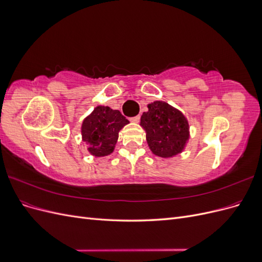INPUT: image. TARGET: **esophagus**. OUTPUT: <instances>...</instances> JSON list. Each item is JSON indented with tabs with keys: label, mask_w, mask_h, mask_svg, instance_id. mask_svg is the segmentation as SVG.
Wrapping results in <instances>:
<instances>
[{
	"label": "esophagus",
	"mask_w": 262,
	"mask_h": 262,
	"mask_svg": "<svg viewBox=\"0 0 262 262\" xmlns=\"http://www.w3.org/2000/svg\"><path fill=\"white\" fill-rule=\"evenodd\" d=\"M130 120L132 121V122H134V123H138L139 121H140V115H138V116H136V117H132Z\"/></svg>",
	"instance_id": "obj_1"
}]
</instances>
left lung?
I'll return each instance as SVG.
<instances>
[{"label":"left lung","mask_w":262,"mask_h":262,"mask_svg":"<svg viewBox=\"0 0 262 262\" xmlns=\"http://www.w3.org/2000/svg\"><path fill=\"white\" fill-rule=\"evenodd\" d=\"M147 108L140 124L146 132L150 150L164 158L179 154L189 139V124L185 116L165 101H154Z\"/></svg>","instance_id":"left-lung-1"}]
</instances>
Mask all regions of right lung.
Here are the masks:
<instances>
[{"label": "right lung", "mask_w": 262, "mask_h": 262, "mask_svg": "<svg viewBox=\"0 0 262 262\" xmlns=\"http://www.w3.org/2000/svg\"><path fill=\"white\" fill-rule=\"evenodd\" d=\"M128 123L119 110L97 106L82 124L83 141L89 145L90 153L98 157L113 153L119 131Z\"/></svg>", "instance_id": "add662e5"}]
</instances>
